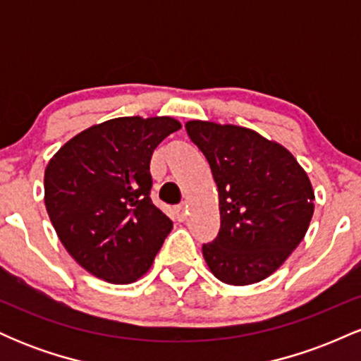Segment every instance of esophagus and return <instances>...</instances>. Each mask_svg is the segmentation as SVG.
Segmentation results:
<instances>
[{
    "instance_id": "obj_1",
    "label": "esophagus",
    "mask_w": 361,
    "mask_h": 361,
    "mask_svg": "<svg viewBox=\"0 0 361 361\" xmlns=\"http://www.w3.org/2000/svg\"><path fill=\"white\" fill-rule=\"evenodd\" d=\"M175 215H176L178 221L183 222L186 219V215H188V209H186V205H178L175 209Z\"/></svg>"
}]
</instances>
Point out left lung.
<instances>
[{"label":"left lung","mask_w":361,"mask_h":361,"mask_svg":"<svg viewBox=\"0 0 361 361\" xmlns=\"http://www.w3.org/2000/svg\"><path fill=\"white\" fill-rule=\"evenodd\" d=\"M190 139L204 152L219 193L221 231L202 252L227 285L268 279L309 229L314 188L288 149L251 128L190 120Z\"/></svg>","instance_id":"8db88e82"}]
</instances>
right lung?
Returning a JSON list of instances; mask_svg holds the SVG:
<instances>
[{"instance_id":"1","label":"right lung","mask_w":361,"mask_h":361,"mask_svg":"<svg viewBox=\"0 0 361 361\" xmlns=\"http://www.w3.org/2000/svg\"><path fill=\"white\" fill-rule=\"evenodd\" d=\"M180 128L173 117L111 118L74 135L49 161V219L66 251L97 279L134 283L152 267L173 222L149 198V163Z\"/></svg>"}]
</instances>
